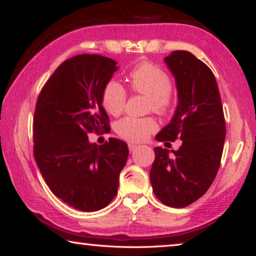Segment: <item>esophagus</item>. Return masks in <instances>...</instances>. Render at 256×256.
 <instances>
[{"mask_svg": "<svg viewBox=\"0 0 256 256\" xmlns=\"http://www.w3.org/2000/svg\"><path fill=\"white\" fill-rule=\"evenodd\" d=\"M128 146L130 151H134V149H136V144H128Z\"/></svg>", "mask_w": 256, "mask_h": 256, "instance_id": "1", "label": "esophagus"}]
</instances>
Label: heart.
<instances>
[{
  "instance_id": "b5f03b06",
  "label": "heart",
  "mask_w": 256,
  "mask_h": 256,
  "mask_svg": "<svg viewBox=\"0 0 256 256\" xmlns=\"http://www.w3.org/2000/svg\"><path fill=\"white\" fill-rule=\"evenodd\" d=\"M128 84L133 92L144 94L149 98V110L160 115L167 114L172 107V81L170 74L154 63L142 60L128 73ZM128 94L124 86L116 80H110L102 92V102L105 110L112 115H118L126 104ZM158 128L157 120L148 118H126L118 120L116 132L125 140L138 142L148 138Z\"/></svg>"
}]
</instances>
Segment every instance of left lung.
Masks as SVG:
<instances>
[{"label":"left lung","mask_w":256,"mask_h":256,"mask_svg":"<svg viewBox=\"0 0 256 256\" xmlns=\"http://www.w3.org/2000/svg\"><path fill=\"white\" fill-rule=\"evenodd\" d=\"M175 76L178 105L174 118L160 131L158 141L183 144L174 154L154 148L150 170L154 193L164 204L184 208L204 194L218 172L226 138L222 102L210 68L188 50L167 56Z\"/></svg>","instance_id":"8db88e82"}]
</instances>
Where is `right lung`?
<instances>
[{"instance_id":"add662e5","label":"right lung","mask_w":256,"mask_h":256,"mask_svg":"<svg viewBox=\"0 0 256 256\" xmlns=\"http://www.w3.org/2000/svg\"><path fill=\"white\" fill-rule=\"evenodd\" d=\"M102 55H76L60 64L42 86L32 120L34 157L52 192L70 206L97 211L118 194L128 162L124 141L89 144V133L110 128L102 92L116 71Z\"/></svg>"}]
</instances>
